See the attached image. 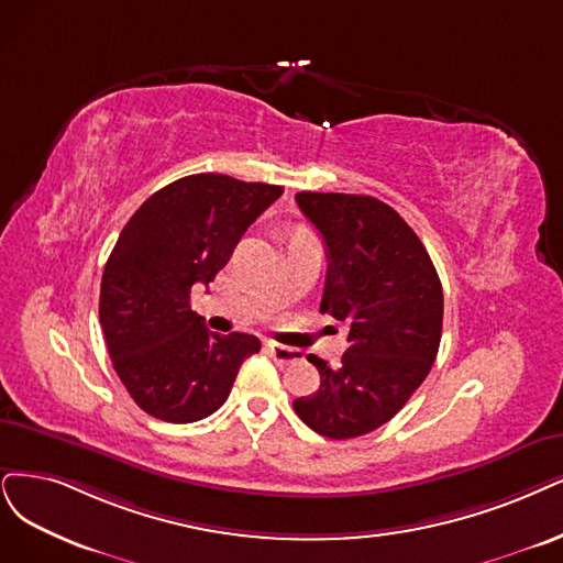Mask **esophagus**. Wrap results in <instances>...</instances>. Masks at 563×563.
<instances>
[{
	"instance_id": "obj_1",
	"label": "esophagus",
	"mask_w": 563,
	"mask_h": 563,
	"mask_svg": "<svg viewBox=\"0 0 563 563\" xmlns=\"http://www.w3.org/2000/svg\"><path fill=\"white\" fill-rule=\"evenodd\" d=\"M266 347L271 352V357H274L278 364H297L303 357L297 347H287V345H280L274 341H271Z\"/></svg>"
}]
</instances>
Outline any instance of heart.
I'll return each instance as SVG.
<instances>
[{"mask_svg":"<svg viewBox=\"0 0 563 563\" xmlns=\"http://www.w3.org/2000/svg\"><path fill=\"white\" fill-rule=\"evenodd\" d=\"M301 236H308V234H306V232H301V229H297V232H295V234H292V239H301Z\"/></svg>","mask_w":563,"mask_h":563,"instance_id":"1","label":"heart"}]
</instances>
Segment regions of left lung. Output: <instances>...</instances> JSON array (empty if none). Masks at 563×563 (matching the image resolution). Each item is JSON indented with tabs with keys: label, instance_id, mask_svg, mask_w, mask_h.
<instances>
[{
	"label": "left lung",
	"instance_id": "8db88e82",
	"mask_svg": "<svg viewBox=\"0 0 563 563\" xmlns=\"http://www.w3.org/2000/svg\"><path fill=\"white\" fill-rule=\"evenodd\" d=\"M301 213L327 245L320 313L347 329V350L320 371V389L295 399L299 418L327 439L383 427L412 397L439 355L443 287L418 234L380 199L299 192Z\"/></svg>",
	"mask_w": 563,
	"mask_h": 563
}]
</instances>
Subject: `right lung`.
I'll use <instances>...</instances> for the list:
<instances>
[{"mask_svg": "<svg viewBox=\"0 0 563 563\" xmlns=\"http://www.w3.org/2000/svg\"><path fill=\"white\" fill-rule=\"evenodd\" d=\"M280 195V185L195 174L162 187L124 224L103 266L99 322L118 378L153 418H208L227 401L241 364L260 352L253 334L208 329L190 292L216 278Z\"/></svg>", "mask_w": 563, "mask_h": 563, "instance_id": "add662e5", "label": "right lung"}]
</instances>
